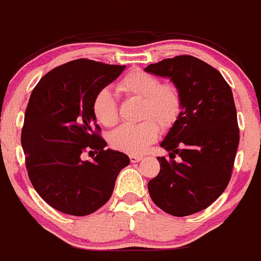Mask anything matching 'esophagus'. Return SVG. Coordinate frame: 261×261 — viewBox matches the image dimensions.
<instances>
[{"label": "esophagus", "mask_w": 261, "mask_h": 261, "mask_svg": "<svg viewBox=\"0 0 261 261\" xmlns=\"http://www.w3.org/2000/svg\"><path fill=\"white\" fill-rule=\"evenodd\" d=\"M142 160L141 154H130V161L133 163L135 162H140Z\"/></svg>", "instance_id": "obj_1"}]
</instances>
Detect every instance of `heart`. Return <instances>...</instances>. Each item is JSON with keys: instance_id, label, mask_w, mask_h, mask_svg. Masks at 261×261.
I'll use <instances>...</instances> for the list:
<instances>
[{"instance_id": "obj_1", "label": "heart", "mask_w": 261, "mask_h": 261, "mask_svg": "<svg viewBox=\"0 0 261 261\" xmlns=\"http://www.w3.org/2000/svg\"><path fill=\"white\" fill-rule=\"evenodd\" d=\"M117 89L127 99L141 101L137 125H124L111 133V147L121 152L140 154L157 140L160 127L170 131L183 113V96L177 85L162 83L159 76L141 69L131 70L119 82ZM93 114L105 127L119 122V107L114 94L107 88L94 96Z\"/></svg>"}]
</instances>
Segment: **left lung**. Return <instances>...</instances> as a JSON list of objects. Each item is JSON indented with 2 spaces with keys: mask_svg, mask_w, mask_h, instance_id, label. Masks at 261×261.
Wrapping results in <instances>:
<instances>
[{
  "mask_svg": "<svg viewBox=\"0 0 261 261\" xmlns=\"http://www.w3.org/2000/svg\"><path fill=\"white\" fill-rule=\"evenodd\" d=\"M145 70L171 78L183 96L181 119L161 142L170 160L157 157L161 168L148 192L166 213L191 216L210 207L230 181L239 145L233 93L218 70L196 57L163 59Z\"/></svg>",
  "mask_w": 261,
  "mask_h": 261,
  "instance_id": "1",
  "label": "left lung"
}]
</instances>
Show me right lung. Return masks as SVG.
<instances>
[{
    "instance_id": "obj_1",
    "label": "right lung",
    "mask_w": 261,
    "mask_h": 261,
    "mask_svg": "<svg viewBox=\"0 0 261 261\" xmlns=\"http://www.w3.org/2000/svg\"><path fill=\"white\" fill-rule=\"evenodd\" d=\"M125 68L75 59L34 87L21 142L30 181L54 210L76 217L94 213L110 199L117 174L130 163L127 154L105 150L91 109L96 93ZM85 152L93 162L82 160Z\"/></svg>"
}]
</instances>
